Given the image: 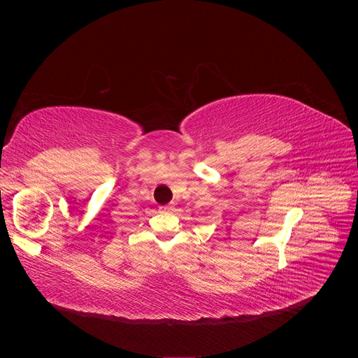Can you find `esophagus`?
Masks as SVG:
<instances>
[{
  "label": "esophagus",
  "instance_id": "obj_1",
  "mask_svg": "<svg viewBox=\"0 0 358 358\" xmlns=\"http://www.w3.org/2000/svg\"><path fill=\"white\" fill-rule=\"evenodd\" d=\"M161 210H162V212H173V210H175V204H166V206H161Z\"/></svg>",
  "mask_w": 358,
  "mask_h": 358
}]
</instances>
